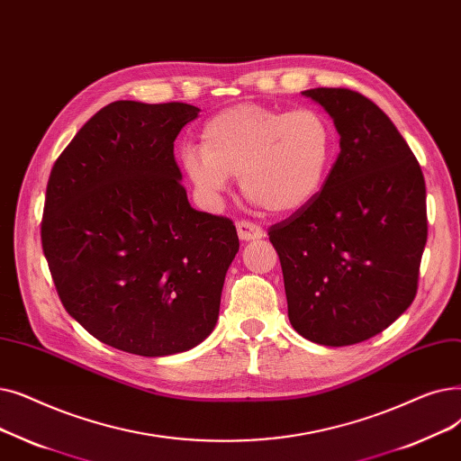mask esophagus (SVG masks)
<instances>
[{
	"instance_id": "1",
	"label": "esophagus",
	"mask_w": 461,
	"mask_h": 461,
	"mask_svg": "<svg viewBox=\"0 0 461 461\" xmlns=\"http://www.w3.org/2000/svg\"><path fill=\"white\" fill-rule=\"evenodd\" d=\"M236 230H238V236L242 242H251V240H260L262 236H265V230L251 221H238Z\"/></svg>"
}]
</instances>
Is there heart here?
Returning a JSON list of instances; mask_svg holds the SVG:
<instances>
[{"label":"heart","mask_w":461,"mask_h":461,"mask_svg":"<svg viewBox=\"0 0 461 461\" xmlns=\"http://www.w3.org/2000/svg\"><path fill=\"white\" fill-rule=\"evenodd\" d=\"M336 131L317 108L277 111L253 103L212 116L201 149L185 148L189 182L215 199L240 178L244 194L270 213H294L321 194L334 165Z\"/></svg>","instance_id":"1"}]
</instances>
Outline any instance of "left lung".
<instances>
[{"label":"left lung","instance_id":"left-lung-1","mask_svg":"<svg viewBox=\"0 0 461 461\" xmlns=\"http://www.w3.org/2000/svg\"><path fill=\"white\" fill-rule=\"evenodd\" d=\"M310 97L334 120L339 156L317 199L270 227L294 330L326 347L374 338L414 300L428 240L419 161L381 108L345 87Z\"/></svg>","mask_w":461,"mask_h":461}]
</instances>
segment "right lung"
Returning a JSON list of instances; mask_svg holds the SVG:
<instances>
[{"mask_svg":"<svg viewBox=\"0 0 461 461\" xmlns=\"http://www.w3.org/2000/svg\"><path fill=\"white\" fill-rule=\"evenodd\" d=\"M201 108L116 101L52 167L42 251L68 313L140 357L184 353L217 322L240 242L230 219L187 201L174 140Z\"/></svg>","mask_w":461,"mask_h":461,"instance_id":"obj_1","label":"right lung"}]
</instances>
